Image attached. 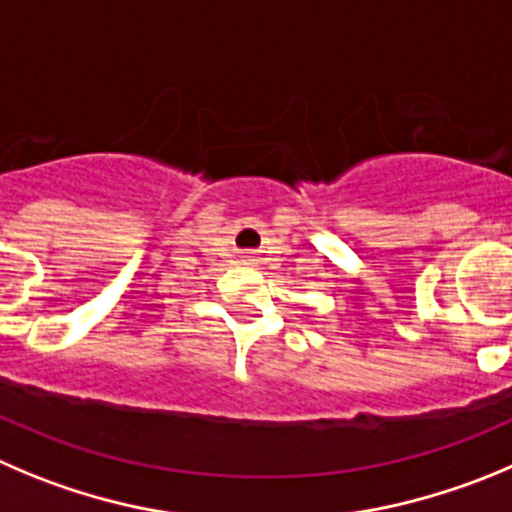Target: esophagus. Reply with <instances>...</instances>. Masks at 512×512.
<instances>
[{
    "label": "esophagus",
    "instance_id": "34e87169",
    "mask_svg": "<svg viewBox=\"0 0 512 512\" xmlns=\"http://www.w3.org/2000/svg\"><path fill=\"white\" fill-rule=\"evenodd\" d=\"M242 262H245V265H252V267H255L257 262H260V257H257V252L247 250V252H242Z\"/></svg>",
    "mask_w": 512,
    "mask_h": 512
}]
</instances>
